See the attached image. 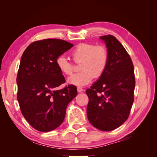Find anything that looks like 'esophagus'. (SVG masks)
Here are the masks:
<instances>
[{
  "label": "esophagus",
  "mask_w": 157,
  "mask_h": 157,
  "mask_svg": "<svg viewBox=\"0 0 157 157\" xmlns=\"http://www.w3.org/2000/svg\"><path fill=\"white\" fill-rule=\"evenodd\" d=\"M77 91H78V92L80 93V92H83L84 90H83V88H81V87H77Z\"/></svg>",
  "instance_id": "obj_1"
}]
</instances>
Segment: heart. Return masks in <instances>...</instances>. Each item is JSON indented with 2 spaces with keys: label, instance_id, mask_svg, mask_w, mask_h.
<instances>
[{
  "label": "heart",
  "instance_id": "1",
  "mask_svg": "<svg viewBox=\"0 0 157 157\" xmlns=\"http://www.w3.org/2000/svg\"><path fill=\"white\" fill-rule=\"evenodd\" d=\"M71 57L75 63H80L79 73L69 77V84L75 86H85L95 78H99L105 71L109 62V52L103 45L80 43L71 52ZM56 65L61 72L66 75L73 73L75 65L64 56H59Z\"/></svg>",
  "mask_w": 157,
  "mask_h": 157
}]
</instances>
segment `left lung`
<instances>
[{
  "instance_id": "8db88e82",
  "label": "left lung",
  "mask_w": 157,
  "mask_h": 157,
  "mask_svg": "<svg viewBox=\"0 0 157 157\" xmlns=\"http://www.w3.org/2000/svg\"><path fill=\"white\" fill-rule=\"evenodd\" d=\"M100 39L106 44L109 62L100 78L86 90L87 116L95 128L111 131L121 126L130 115L136 80L134 65L124 46L111 35Z\"/></svg>"
}]
</instances>
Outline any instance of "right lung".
I'll list each match as a JSON object with an SVG mask.
<instances>
[{
    "mask_svg": "<svg viewBox=\"0 0 157 157\" xmlns=\"http://www.w3.org/2000/svg\"><path fill=\"white\" fill-rule=\"evenodd\" d=\"M73 44L47 39L32 42L23 52L17 75V98L23 116L40 132L52 131L63 122L66 109L77 94L69 84L58 90L65 79L56 59Z\"/></svg>",
    "mask_w": 157,
    "mask_h": 157,
    "instance_id": "right-lung-1",
    "label": "right lung"
}]
</instances>
